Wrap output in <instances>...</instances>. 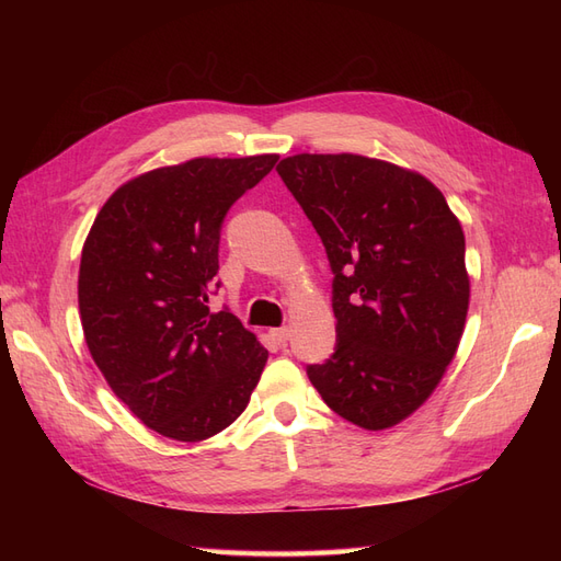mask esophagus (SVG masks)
Here are the masks:
<instances>
[{
	"mask_svg": "<svg viewBox=\"0 0 561 561\" xmlns=\"http://www.w3.org/2000/svg\"><path fill=\"white\" fill-rule=\"evenodd\" d=\"M271 339H274V342H276L278 346H285V344H287V339H290V330H287V328H276V330H271Z\"/></svg>",
	"mask_w": 561,
	"mask_h": 561,
	"instance_id": "esophagus-1",
	"label": "esophagus"
}]
</instances>
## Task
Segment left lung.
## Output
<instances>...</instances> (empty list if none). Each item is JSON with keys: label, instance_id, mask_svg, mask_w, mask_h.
Masks as SVG:
<instances>
[{"label": "left lung", "instance_id": "8db88e82", "mask_svg": "<svg viewBox=\"0 0 561 561\" xmlns=\"http://www.w3.org/2000/svg\"><path fill=\"white\" fill-rule=\"evenodd\" d=\"M278 175L332 268L336 346L307 375L332 412L383 431L428 400L461 342L466 239L423 175L360 154H297Z\"/></svg>", "mask_w": 561, "mask_h": 561}]
</instances>
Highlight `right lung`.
Instances as JSON below:
<instances>
[{
    "mask_svg": "<svg viewBox=\"0 0 561 561\" xmlns=\"http://www.w3.org/2000/svg\"><path fill=\"white\" fill-rule=\"evenodd\" d=\"M278 154L192 159L135 178L100 208L79 266V313L110 388L147 428L201 443L243 414L268 351L208 307L229 208Z\"/></svg>",
    "mask_w": 561,
    "mask_h": 561,
    "instance_id": "obj_1",
    "label": "right lung"
}]
</instances>
